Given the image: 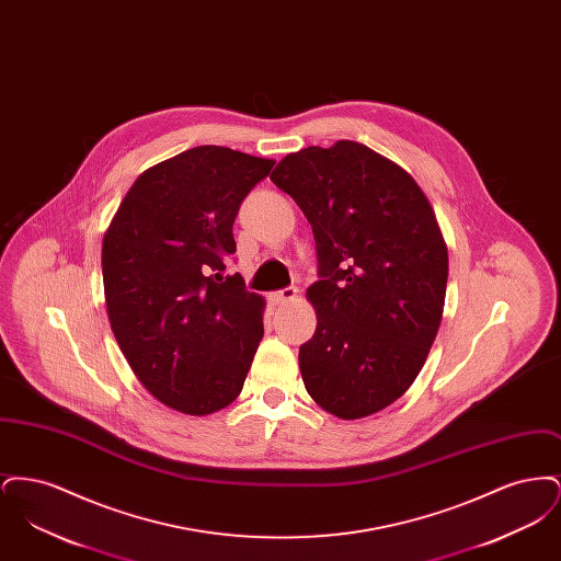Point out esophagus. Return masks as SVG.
Returning <instances> with one entry per match:
<instances>
[{
  "instance_id": "obj_1",
  "label": "esophagus",
  "mask_w": 561,
  "mask_h": 561,
  "mask_svg": "<svg viewBox=\"0 0 561 561\" xmlns=\"http://www.w3.org/2000/svg\"><path fill=\"white\" fill-rule=\"evenodd\" d=\"M296 294L298 290L290 286V288H284V290H275V293L268 294V302L271 305H286V302H293L294 298H296Z\"/></svg>"
}]
</instances>
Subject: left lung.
I'll return each mask as SVG.
<instances>
[{"label": "left lung", "mask_w": 561, "mask_h": 561, "mask_svg": "<svg viewBox=\"0 0 561 561\" xmlns=\"http://www.w3.org/2000/svg\"><path fill=\"white\" fill-rule=\"evenodd\" d=\"M271 181L313 227L318 328L298 353L307 393L355 421L400 400L427 362L446 300L448 248L427 195L355 140L307 147Z\"/></svg>", "instance_id": "8db88e82"}]
</instances>
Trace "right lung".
<instances>
[{"label": "right lung", "mask_w": 561, "mask_h": 561, "mask_svg": "<svg viewBox=\"0 0 561 561\" xmlns=\"http://www.w3.org/2000/svg\"><path fill=\"white\" fill-rule=\"evenodd\" d=\"M273 160L202 145L145 170L103 240L108 323L140 385L188 416L241 393L265 298L222 275L243 197Z\"/></svg>", "instance_id": "add662e5"}]
</instances>
